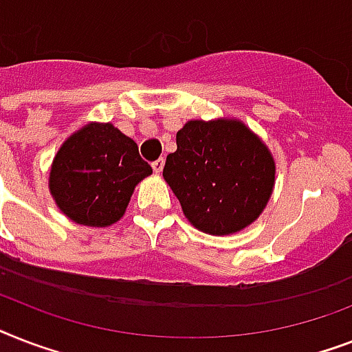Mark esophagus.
<instances>
[{
  "label": "esophagus",
  "mask_w": 352,
  "mask_h": 352,
  "mask_svg": "<svg viewBox=\"0 0 352 352\" xmlns=\"http://www.w3.org/2000/svg\"><path fill=\"white\" fill-rule=\"evenodd\" d=\"M151 168H153L155 173H160V171H162V168H164V159L155 160L153 164H151Z\"/></svg>",
  "instance_id": "obj_1"
}]
</instances>
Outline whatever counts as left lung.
<instances>
[{
    "mask_svg": "<svg viewBox=\"0 0 352 352\" xmlns=\"http://www.w3.org/2000/svg\"><path fill=\"white\" fill-rule=\"evenodd\" d=\"M190 225L210 235L250 226L276 184L268 146L239 118L188 120L162 171Z\"/></svg>",
    "mask_w": 352,
    "mask_h": 352,
    "instance_id": "left-lung-1",
    "label": "left lung"
}]
</instances>
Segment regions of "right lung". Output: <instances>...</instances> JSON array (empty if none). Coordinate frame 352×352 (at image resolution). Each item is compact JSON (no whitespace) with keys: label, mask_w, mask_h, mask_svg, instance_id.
Returning <instances> with one entry per match:
<instances>
[{"label":"right lung","mask_w":352,"mask_h":352,"mask_svg":"<svg viewBox=\"0 0 352 352\" xmlns=\"http://www.w3.org/2000/svg\"><path fill=\"white\" fill-rule=\"evenodd\" d=\"M151 173L133 138L111 122H87L54 155L49 192L76 225L106 228L122 219L135 186Z\"/></svg>","instance_id":"right-lung-1"}]
</instances>
